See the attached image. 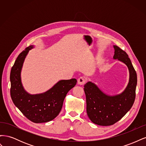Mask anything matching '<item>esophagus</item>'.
I'll list each match as a JSON object with an SVG mask.
<instances>
[{
  "instance_id": "34e87169",
  "label": "esophagus",
  "mask_w": 146,
  "mask_h": 146,
  "mask_svg": "<svg viewBox=\"0 0 146 146\" xmlns=\"http://www.w3.org/2000/svg\"><path fill=\"white\" fill-rule=\"evenodd\" d=\"M86 80H85V77H81L78 79V84L80 85H83L85 83Z\"/></svg>"
}]
</instances>
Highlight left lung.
Masks as SVG:
<instances>
[{"label":"left lung","instance_id":"1","mask_svg":"<svg viewBox=\"0 0 146 146\" xmlns=\"http://www.w3.org/2000/svg\"><path fill=\"white\" fill-rule=\"evenodd\" d=\"M114 49V60L124 63L129 71V80L125 89L116 95H108L97 85L88 82L84 85L86 95V112L91 122L102 126L115 123L129 111L135 99L137 75L129 56L117 46Z\"/></svg>","mask_w":146,"mask_h":146}]
</instances>
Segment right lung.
Wrapping results in <instances>:
<instances>
[{"mask_svg":"<svg viewBox=\"0 0 146 146\" xmlns=\"http://www.w3.org/2000/svg\"><path fill=\"white\" fill-rule=\"evenodd\" d=\"M34 47L29 46L16 58L10 72V94L13 103L26 117L35 123H43L58 115L66 94L76 86L77 80H61L44 92L29 94L24 88L21 74L26 56Z\"/></svg>","mask_w":146,"mask_h":146,"instance_id":"right-lung-1","label":"right lung"}]
</instances>
